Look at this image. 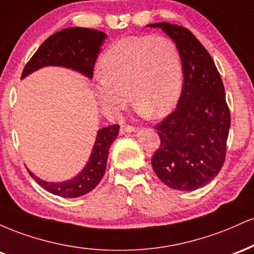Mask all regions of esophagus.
<instances>
[{
	"label": "esophagus",
	"instance_id": "1",
	"mask_svg": "<svg viewBox=\"0 0 254 254\" xmlns=\"http://www.w3.org/2000/svg\"><path fill=\"white\" fill-rule=\"evenodd\" d=\"M119 131H121L122 135H124V133H127V132H135L136 127H131V125H122L121 130Z\"/></svg>",
	"mask_w": 254,
	"mask_h": 254
}]
</instances>
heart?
<instances>
[{
    "instance_id": "heart-1",
    "label": "heart",
    "mask_w": 254,
    "mask_h": 254,
    "mask_svg": "<svg viewBox=\"0 0 254 254\" xmlns=\"http://www.w3.org/2000/svg\"><path fill=\"white\" fill-rule=\"evenodd\" d=\"M97 95L105 109L118 112L129 103L160 118L174 109L183 89L184 69L176 43L164 36H131L110 46L99 62Z\"/></svg>"
}]
</instances>
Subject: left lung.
Wrapping results in <instances>:
<instances>
[{
	"label": "left lung",
	"mask_w": 254,
	"mask_h": 254,
	"mask_svg": "<svg viewBox=\"0 0 254 254\" xmlns=\"http://www.w3.org/2000/svg\"><path fill=\"white\" fill-rule=\"evenodd\" d=\"M161 28L176 43L184 69L177 109L155 129L161 144L151 157L162 183L179 191H193L210 183L226 157L230 113L224 87L206 49L188 28L170 22Z\"/></svg>",
	"instance_id": "8db88e82"
}]
</instances>
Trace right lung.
I'll use <instances>...</instances> for the list:
<instances>
[{
	"instance_id": "1",
	"label": "right lung",
	"mask_w": 254,
	"mask_h": 254,
	"mask_svg": "<svg viewBox=\"0 0 254 254\" xmlns=\"http://www.w3.org/2000/svg\"><path fill=\"white\" fill-rule=\"evenodd\" d=\"M107 36L93 28L70 27L52 34L44 42L26 64L21 80L45 66H63L92 78L98 54ZM119 125L99 129L92 153L82 171L65 182H45L28 170L36 182L51 192L64 198H76L88 193L100 183L106 171L111 144L117 138Z\"/></svg>"
}]
</instances>
